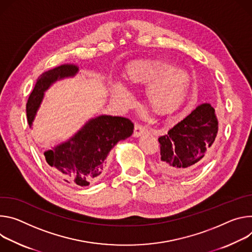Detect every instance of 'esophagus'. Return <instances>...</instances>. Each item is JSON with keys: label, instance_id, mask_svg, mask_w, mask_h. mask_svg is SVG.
Listing matches in <instances>:
<instances>
[{"label": "esophagus", "instance_id": "34e87169", "mask_svg": "<svg viewBox=\"0 0 252 252\" xmlns=\"http://www.w3.org/2000/svg\"><path fill=\"white\" fill-rule=\"evenodd\" d=\"M147 131H148V128L146 126H143V125H140V124H136L133 136L134 137H139V136L143 135L144 133H146Z\"/></svg>", "mask_w": 252, "mask_h": 252}]
</instances>
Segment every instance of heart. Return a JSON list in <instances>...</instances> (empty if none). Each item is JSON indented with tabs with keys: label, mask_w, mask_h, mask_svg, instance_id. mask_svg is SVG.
I'll return each instance as SVG.
<instances>
[{
	"label": "heart",
	"mask_w": 252,
	"mask_h": 252,
	"mask_svg": "<svg viewBox=\"0 0 252 252\" xmlns=\"http://www.w3.org/2000/svg\"><path fill=\"white\" fill-rule=\"evenodd\" d=\"M125 78L132 85H142L150 81L147 89L149 101L155 106L164 107L177 99L187 81V73L169 62L144 59L129 64ZM110 87L111 96L117 103L125 104L129 101L130 93L121 83L111 82Z\"/></svg>",
	"instance_id": "1"
}]
</instances>
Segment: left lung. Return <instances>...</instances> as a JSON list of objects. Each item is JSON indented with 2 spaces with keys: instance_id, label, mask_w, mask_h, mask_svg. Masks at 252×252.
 <instances>
[{
  "instance_id": "left-lung-1",
  "label": "left lung",
  "mask_w": 252,
  "mask_h": 252,
  "mask_svg": "<svg viewBox=\"0 0 252 252\" xmlns=\"http://www.w3.org/2000/svg\"><path fill=\"white\" fill-rule=\"evenodd\" d=\"M218 132L215 110L209 103L195 108L183 120L158 138L157 168L165 175L192 174L208 159Z\"/></svg>"
}]
</instances>
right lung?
I'll return each mask as SVG.
<instances>
[{"instance_id": "1", "label": "right lung", "mask_w": 252, "mask_h": 252, "mask_svg": "<svg viewBox=\"0 0 252 252\" xmlns=\"http://www.w3.org/2000/svg\"><path fill=\"white\" fill-rule=\"evenodd\" d=\"M78 71L77 66L66 64L40 75L26 105L30 127L49 87L56 81L75 76ZM133 130L134 124L128 118L101 115L90 119L68 141L46 151L45 159L63 181L88 186L102 177L111 149L130 137Z\"/></svg>"}]
</instances>
